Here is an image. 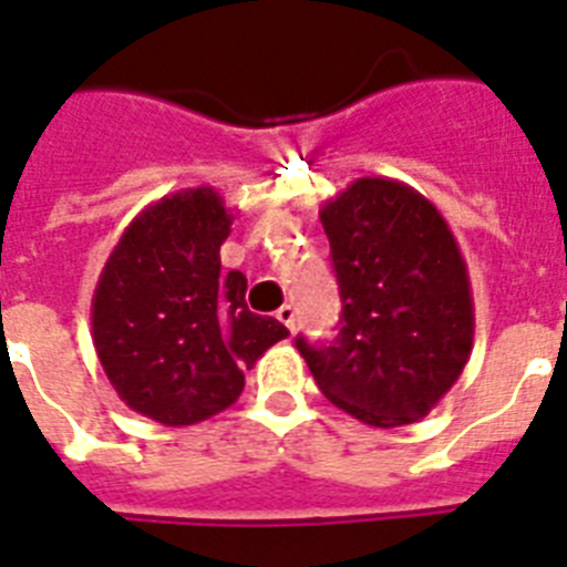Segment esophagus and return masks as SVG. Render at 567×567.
Masks as SVG:
<instances>
[{
	"label": "esophagus",
	"mask_w": 567,
	"mask_h": 567,
	"mask_svg": "<svg viewBox=\"0 0 567 567\" xmlns=\"http://www.w3.org/2000/svg\"><path fill=\"white\" fill-rule=\"evenodd\" d=\"M276 320L285 326L288 331L297 329V311H293V306H282L279 311H276Z\"/></svg>",
	"instance_id": "obj_1"
}]
</instances>
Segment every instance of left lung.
Instances as JSON below:
<instances>
[{
	"instance_id": "obj_1",
	"label": "left lung",
	"mask_w": 567,
	"mask_h": 567,
	"mask_svg": "<svg viewBox=\"0 0 567 567\" xmlns=\"http://www.w3.org/2000/svg\"><path fill=\"white\" fill-rule=\"evenodd\" d=\"M340 285L329 347L297 338L320 393L372 427L413 425L472 355L475 299L457 238L425 195L358 177L320 209Z\"/></svg>"
}]
</instances>
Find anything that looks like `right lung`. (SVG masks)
I'll use <instances>...</instances> for the list:
<instances>
[{
    "label": "right lung",
    "instance_id": "add662e5",
    "mask_svg": "<svg viewBox=\"0 0 567 567\" xmlns=\"http://www.w3.org/2000/svg\"><path fill=\"white\" fill-rule=\"evenodd\" d=\"M233 212L212 186L183 188L127 224L92 293V343L131 411L159 425H195L227 411L250 370L288 338L252 315L247 276H220Z\"/></svg>",
    "mask_w": 567,
    "mask_h": 567
}]
</instances>
